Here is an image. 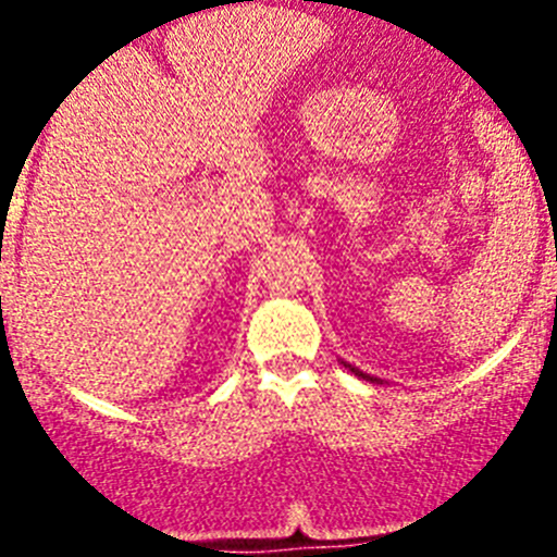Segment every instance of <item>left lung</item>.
I'll list each match as a JSON object with an SVG mask.
<instances>
[{
    "mask_svg": "<svg viewBox=\"0 0 557 557\" xmlns=\"http://www.w3.org/2000/svg\"><path fill=\"white\" fill-rule=\"evenodd\" d=\"M342 363H345V361H342ZM345 367L350 369V372L356 374V377H363V380H367V383H380V385H383V380H380V377H372V374H367V372H361V369H358V367H350V363H345Z\"/></svg>",
    "mask_w": 557,
    "mask_h": 557,
    "instance_id": "obj_1",
    "label": "left lung"
}]
</instances>
